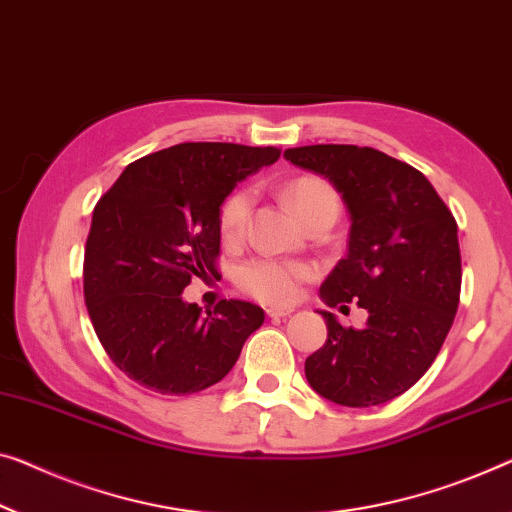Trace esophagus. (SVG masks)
<instances>
[{"instance_id": "1", "label": "esophagus", "mask_w": 512, "mask_h": 512, "mask_svg": "<svg viewBox=\"0 0 512 512\" xmlns=\"http://www.w3.org/2000/svg\"><path fill=\"white\" fill-rule=\"evenodd\" d=\"M294 312V308H269L266 310V315H269L271 319H285Z\"/></svg>"}]
</instances>
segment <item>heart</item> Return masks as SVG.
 Returning a JSON list of instances; mask_svg holds the SVG:
<instances>
[{"label": "heart", "mask_w": 512, "mask_h": 512, "mask_svg": "<svg viewBox=\"0 0 512 512\" xmlns=\"http://www.w3.org/2000/svg\"><path fill=\"white\" fill-rule=\"evenodd\" d=\"M289 204L296 211V216L303 218L310 211L322 207H335L338 209V200H335L333 190L326 186L324 181L315 177H301L292 181L285 190ZM250 207H253V193L246 188L236 190L223 202L218 213V227L220 236L225 241L239 239L243 227H246ZM312 276V269L308 264L299 262H285V259H271V257H257L250 259L236 273V285L243 292L255 296V299L264 303H287L299 294V287L303 280Z\"/></svg>", "instance_id": "heart-1"}]
</instances>
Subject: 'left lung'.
<instances>
[{
  "label": "left lung",
  "mask_w": 512,
  "mask_h": 512,
  "mask_svg": "<svg viewBox=\"0 0 512 512\" xmlns=\"http://www.w3.org/2000/svg\"><path fill=\"white\" fill-rule=\"evenodd\" d=\"M296 167L329 179L349 213L347 255L319 287L326 305L358 301L363 329H345L333 312L324 347L305 358V379L342 407H375L421 379L460 303L457 223L416 167L356 144L287 149Z\"/></svg>",
  "instance_id": "left-lung-1"
}]
</instances>
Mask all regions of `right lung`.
Returning <instances> with one entry per match:
<instances>
[{
    "instance_id": "right-lung-1",
    "label": "right lung",
    "mask_w": 512,
    "mask_h": 512,
    "mask_svg": "<svg viewBox=\"0 0 512 512\" xmlns=\"http://www.w3.org/2000/svg\"><path fill=\"white\" fill-rule=\"evenodd\" d=\"M280 149L183 142L135 160L98 200L85 250V303L112 363L144 388L190 395L234 368L264 324L248 301L202 315L190 278L216 276L218 213L234 186Z\"/></svg>"
}]
</instances>
